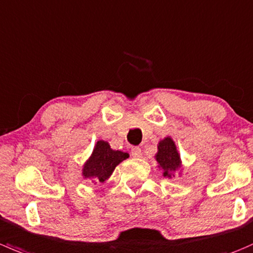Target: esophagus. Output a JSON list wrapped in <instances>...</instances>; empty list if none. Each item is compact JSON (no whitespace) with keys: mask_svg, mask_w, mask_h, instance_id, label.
Here are the masks:
<instances>
[{"mask_svg":"<svg viewBox=\"0 0 253 253\" xmlns=\"http://www.w3.org/2000/svg\"><path fill=\"white\" fill-rule=\"evenodd\" d=\"M131 153H132V156L137 157V158L142 156V151H141V148H139V147H132Z\"/></svg>","mask_w":253,"mask_h":253,"instance_id":"1","label":"esophagus"}]
</instances>
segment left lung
Returning a JSON list of instances; mask_svg holds the SVG:
<instances>
[{
	"label": "left lung",
	"mask_w": 253,
	"mask_h": 253,
	"mask_svg": "<svg viewBox=\"0 0 253 253\" xmlns=\"http://www.w3.org/2000/svg\"><path fill=\"white\" fill-rule=\"evenodd\" d=\"M157 162L163 169V175L170 178L171 173L180 167V158L176 152L175 144L171 138L167 137L158 144V153L156 156Z\"/></svg>",
	"instance_id": "obj_1"
}]
</instances>
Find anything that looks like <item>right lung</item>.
Segmentation results:
<instances>
[{"label": "right lung", "mask_w": 253, "mask_h": 253, "mask_svg": "<svg viewBox=\"0 0 253 253\" xmlns=\"http://www.w3.org/2000/svg\"><path fill=\"white\" fill-rule=\"evenodd\" d=\"M128 158V154L121 151H114L105 141H99L95 146L92 156L84 166L83 175L86 179L104 183L112 174L116 166Z\"/></svg>", "instance_id": "obj_1"}]
</instances>
